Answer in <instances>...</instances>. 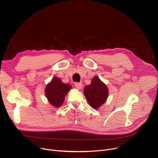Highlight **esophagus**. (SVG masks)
Returning a JSON list of instances; mask_svg holds the SVG:
<instances>
[{
  "label": "esophagus",
  "instance_id": "34e87169",
  "mask_svg": "<svg viewBox=\"0 0 158 158\" xmlns=\"http://www.w3.org/2000/svg\"><path fill=\"white\" fill-rule=\"evenodd\" d=\"M75 86H76V88H77V89H81V88H82V84L81 83H79V82H76V83H75Z\"/></svg>",
  "mask_w": 158,
  "mask_h": 158
}]
</instances>
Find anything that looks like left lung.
Masks as SVG:
<instances>
[{"label": "left lung", "mask_w": 158, "mask_h": 158, "mask_svg": "<svg viewBox=\"0 0 158 158\" xmlns=\"http://www.w3.org/2000/svg\"><path fill=\"white\" fill-rule=\"evenodd\" d=\"M84 94L90 106L94 109H98L106 101L108 89L98 77L95 76L91 84L85 86Z\"/></svg>", "instance_id": "obj_1"}]
</instances>
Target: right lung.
<instances>
[{"label":"right lung","instance_id":"obj_1","mask_svg":"<svg viewBox=\"0 0 158 158\" xmlns=\"http://www.w3.org/2000/svg\"><path fill=\"white\" fill-rule=\"evenodd\" d=\"M72 86L69 84H64L58 77H54L45 88V95L49 103L55 107L61 106Z\"/></svg>","mask_w":158,"mask_h":158}]
</instances>
